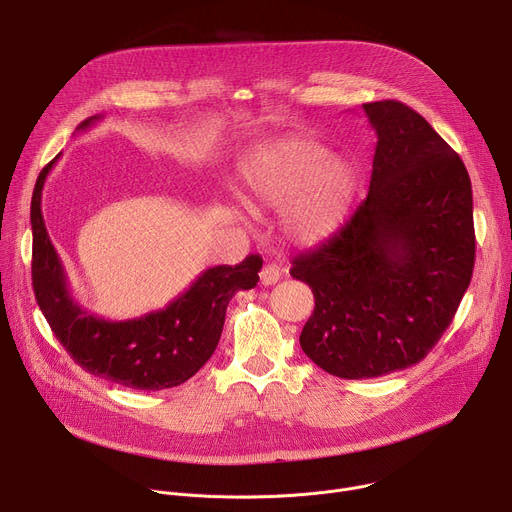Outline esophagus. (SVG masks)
<instances>
[{
    "label": "esophagus",
    "mask_w": 512,
    "mask_h": 512,
    "mask_svg": "<svg viewBox=\"0 0 512 512\" xmlns=\"http://www.w3.org/2000/svg\"><path fill=\"white\" fill-rule=\"evenodd\" d=\"M281 273H283V267H281L279 263L269 261V263H265L263 269H261V283H263V285H275V283L279 281Z\"/></svg>",
    "instance_id": "esophagus-1"
}]
</instances>
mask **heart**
<instances>
[{"instance_id": "1", "label": "heart", "mask_w": 512, "mask_h": 512, "mask_svg": "<svg viewBox=\"0 0 512 512\" xmlns=\"http://www.w3.org/2000/svg\"><path fill=\"white\" fill-rule=\"evenodd\" d=\"M352 188L350 168L306 137L263 141L239 164L241 200L251 208L287 203L283 225L300 243L322 241L340 225Z\"/></svg>"}]
</instances>
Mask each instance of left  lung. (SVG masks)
<instances>
[{"label":"left lung","mask_w":512,"mask_h":512,"mask_svg":"<svg viewBox=\"0 0 512 512\" xmlns=\"http://www.w3.org/2000/svg\"><path fill=\"white\" fill-rule=\"evenodd\" d=\"M377 133L369 194L320 247L291 261L312 287L302 350L340 379L417 364L472 279V184L460 156L411 107L364 103Z\"/></svg>","instance_id":"8db88e82"}]
</instances>
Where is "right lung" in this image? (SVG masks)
Instances as JSON below:
<instances>
[{"label":"right lung","instance_id":"right-lung-1","mask_svg":"<svg viewBox=\"0 0 512 512\" xmlns=\"http://www.w3.org/2000/svg\"><path fill=\"white\" fill-rule=\"evenodd\" d=\"M101 117H89L85 131ZM60 154L40 172L32 196V285L54 336L87 373L137 391L178 387L212 356L225 326L231 298L259 281L263 259L249 255L239 265H216L164 310L133 320H105L72 298L62 261L42 216V188Z\"/></svg>","mask_w":512,"mask_h":512}]
</instances>
